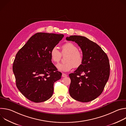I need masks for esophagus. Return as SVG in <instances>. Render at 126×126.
<instances>
[{"instance_id": "34e87169", "label": "esophagus", "mask_w": 126, "mask_h": 126, "mask_svg": "<svg viewBox=\"0 0 126 126\" xmlns=\"http://www.w3.org/2000/svg\"><path fill=\"white\" fill-rule=\"evenodd\" d=\"M62 76L63 77H67V75H66V74H65V73H62Z\"/></svg>"}]
</instances>
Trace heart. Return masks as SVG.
Segmentation results:
<instances>
[{
    "instance_id": "b5f03b06",
    "label": "heart",
    "mask_w": 126,
    "mask_h": 126,
    "mask_svg": "<svg viewBox=\"0 0 126 126\" xmlns=\"http://www.w3.org/2000/svg\"><path fill=\"white\" fill-rule=\"evenodd\" d=\"M61 53L56 46L53 47L50 52L52 61L54 63H58L61 60L62 54H68L65 59L66 61L63 63L57 65L58 70L62 72H67L71 70L74 66L77 68L83 64L84 60L83 54L81 51L78 50L77 47L71 42H67L61 46Z\"/></svg>"
}]
</instances>
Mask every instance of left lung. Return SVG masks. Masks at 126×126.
<instances>
[{
    "label": "left lung",
    "mask_w": 126,
    "mask_h": 126,
    "mask_svg": "<svg viewBox=\"0 0 126 126\" xmlns=\"http://www.w3.org/2000/svg\"><path fill=\"white\" fill-rule=\"evenodd\" d=\"M81 48L84 60L73 73L69 74V94L78 101L88 102L99 96L110 76L109 60L105 52L96 43L78 35L67 37Z\"/></svg>",
    "instance_id": "obj_1"
}]
</instances>
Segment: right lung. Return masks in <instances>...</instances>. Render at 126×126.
<instances>
[{"label": "right lung", "instance_id": "obj_1", "mask_svg": "<svg viewBox=\"0 0 126 126\" xmlns=\"http://www.w3.org/2000/svg\"><path fill=\"white\" fill-rule=\"evenodd\" d=\"M63 37L37 33L16 54L12 67L16 86L30 101L40 103L52 97L54 83L61 79L62 73L52 63L50 52Z\"/></svg>", "mask_w": 126, "mask_h": 126}]
</instances>
